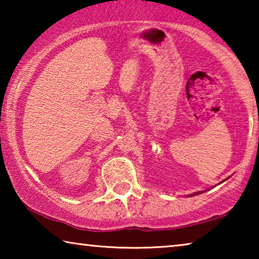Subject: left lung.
I'll return each instance as SVG.
<instances>
[{"label": "left lung", "mask_w": 259, "mask_h": 259, "mask_svg": "<svg viewBox=\"0 0 259 259\" xmlns=\"http://www.w3.org/2000/svg\"><path fill=\"white\" fill-rule=\"evenodd\" d=\"M201 193H203V191H201V192H196V193H194V194H192V195H190V196H193V195H198V194H201Z\"/></svg>", "instance_id": "obj_1"}]
</instances>
